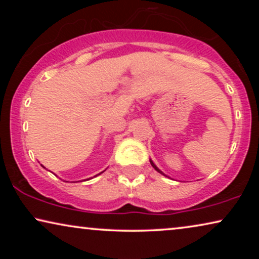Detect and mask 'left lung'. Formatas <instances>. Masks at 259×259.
Returning <instances> with one entry per match:
<instances>
[{
	"instance_id": "obj_1",
	"label": "left lung",
	"mask_w": 259,
	"mask_h": 259,
	"mask_svg": "<svg viewBox=\"0 0 259 259\" xmlns=\"http://www.w3.org/2000/svg\"><path fill=\"white\" fill-rule=\"evenodd\" d=\"M150 162H151V165H152V166H153V168L155 169V171H158L159 173H161V175H164V173H162V172L160 171V169H159V168L157 167V166H155V165H154V162H153V161H152V160H151V159H150ZM164 176H165V175H164ZM166 177H167V176H166Z\"/></svg>"
}]
</instances>
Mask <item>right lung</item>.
Wrapping results in <instances>:
<instances>
[{
  "instance_id": "add662e5",
  "label": "right lung",
  "mask_w": 259,
  "mask_h": 259,
  "mask_svg": "<svg viewBox=\"0 0 259 259\" xmlns=\"http://www.w3.org/2000/svg\"><path fill=\"white\" fill-rule=\"evenodd\" d=\"M102 172H104V171H102ZM102 172H101V173H102ZM99 175H100V173H99ZM99 175H97V176H99Z\"/></svg>"
}]
</instances>
